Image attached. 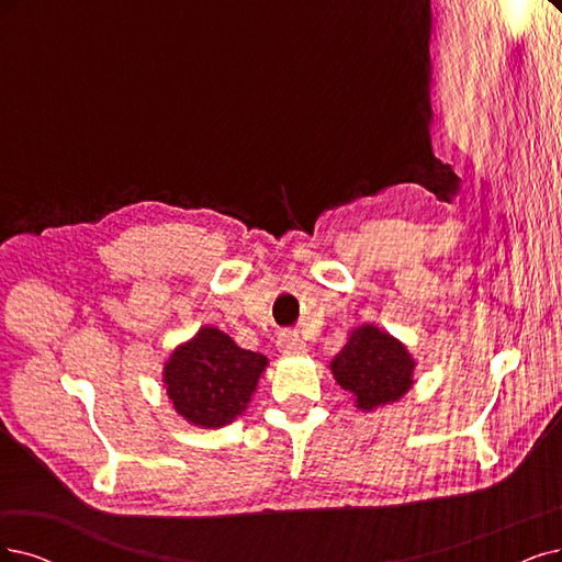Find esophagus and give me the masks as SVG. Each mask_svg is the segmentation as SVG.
<instances>
[{
    "instance_id": "esophagus-1",
    "label": "esophagus",
    "mask_w": 562,
    "mask_h": 562,
    "mask_svg": "<svg viewBox=\"0 0 562 562\" xmlns=\"http://www.w3.org/2000/svg\"><path fill=\"white\" fill-rule=\"evenodd\" d=\"M278 347L286 357H296L305 351V342L299 338V334H292V330H284V334H280Z\"/></svg>"
}]
</instances>
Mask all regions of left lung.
I'll use <instances>...</instances> for the list:
<instances>
[{"instance_id": "8db88e82", "label": "left lung", "mask_w": 562, "mask_h": 562, "mask_svg": "<svg viewBox=\"0 0 562 562\" xmlns=\"http://www.w3.org/2000/svg\"><path fill=\"white\" fill-rule=\"evenodd\" d=\"M330 372L340 389L349 391L363 412L401 401L414 386L417 361L409 349L375 324L351 328L345 347L330 361Z\"/></svg>"}]
</instances>
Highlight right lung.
<instances>
[{
  "mask_svg": "<svg viewBox=\"0 0 562 562\" xmlns=\"http://www.w3.org/2000/svg\"><path fill=\"white\" fill-rule=\"evenodd\" d=\"M266 366L259 351L238 347L215 326H201L166 359L161 382L178 417L196 428H222L247 409Z\"/></svg>",
  "mask_w": 562,
  "mask_h": 562,
  "instance_id": "obj_1",
  "label": "right lung"
}]
</instances>
